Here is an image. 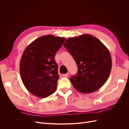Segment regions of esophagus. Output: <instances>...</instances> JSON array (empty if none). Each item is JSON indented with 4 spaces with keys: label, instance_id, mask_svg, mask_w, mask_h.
<instances>
[{
    "label": "esophagus",
    "instance_id": "obj_1",
    "mask_svg": "<svg viewBox=\"0 0 129 129\" xmlns=\"http://www.w3.org/2000/svg\"><path fill=\"white\" fill-rule=\"evenodd\" d=\"M69 73H67V74H63L62 76H64V77H68L69 76Z\"/></svg>",
    "mask_w": 129,
    "mask_h": 129
}]
</instances>
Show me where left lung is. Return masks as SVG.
Instances as JSON below:
<instances>
[{
  "label": "left lung",
  "instance_id": "obj_1",
  "mask_svg": "<svg viewBox=\"0 0 129 129\" xmlns=\"http://www.w3.org/2000/svg\"><path fill=\"white\" fill-rule=\"evenodd\" d=\"M63 45L78 68L76 75L70 78L74 88L81 93H89L102 87L112 67L111 55L106 46L90 34L69 38Z\"/></svg>",
  "mask_w": 129,
  "mask_h": 129
}]
</instances>
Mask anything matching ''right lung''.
Returning a JSON list of instances; mask_svg holds the SVG:
<instances>
[{
	"label": "right lung",
	"instance_id": "obj_1",
	"mask_svg": "<svg viewBox=\"0 0 129 129\" xmlns=\"http://www.w3.org/2000/svg\"><path fill=\"white\" fill-rule=\"evenodd\" d=\"M65 40L46 35L31 42L23 52L20 62L21 79L33 95L45 98L56 90L59 76L55 56Z\"/></svg>",
	"mask_w": 129,
	"mask_h": 129
}]
</instances>
